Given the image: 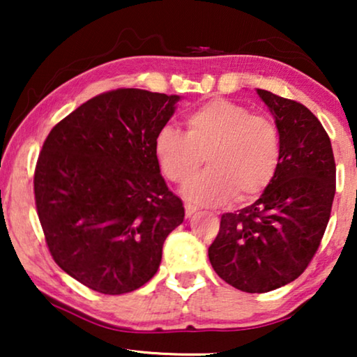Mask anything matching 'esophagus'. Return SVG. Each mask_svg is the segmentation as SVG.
<instances>
[{"label":"esophagus","instance_id":"1","mask_svg":"<svg viewBox=\"0 0 357 357\" xmlns=\"http://www.w3.org/2000/svg\"><path fill=\"white\" fill-rule=\"evenodd\" d=\"M197 211H198L197 206H193V204H190V203H185V216L192 218Z\"/></svg>","mask_w":357,"mask_h":357}]
</instances>
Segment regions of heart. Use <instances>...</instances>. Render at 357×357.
I'll return each mask as SVG.
<instances>
[{
	"instance_id": "obj_1",
	"label": "heart",
	"mask_w": 357,
	"mask_h": 357,
	"mask_svg": "<svg viewBox=\"0 0 357 357\" xmlns=\"http://www.w3.org/2000/svg\"><path fill=\"white\" fill-rule=\"evenodd\" d=\"M281 133L276 121L253 115L227 99H213L185 115V133L164 126L154 139V154L164 177L183 183L204 160L208 169L185 185L195 203L216 206L236 195L245 203L265 192L281 164Z\"/></svg>"
}]
</instances>
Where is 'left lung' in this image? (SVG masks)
Listing matches in <instances>:
<instances>
[{
  "instance_id": "8db88e82",
  "label": "left lung",
  "mask_w": 357,
  "mask_h": 357,
  "mask_svg": "<svg viewBox=\"0 0 357 357\" xmlns=\"http://www.w3.org/2000/svg\"><path fill=\"white\" fill-rule=\"evenodd\" d=\"M257 94L275 115L282 153L278 174L252 206L221 216L208 248L221 278L243 292H268L299 278L319 250L336 192L328 135L301 102Z\"/></svg>"
}]
</instances>
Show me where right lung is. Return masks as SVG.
<instances>
[{
  "label": "right lung",
  "mask_w": 357,
  "mask_h": 357,
  "mask_svg": "<svg viewBox=\"0 0 357 357\" xmlns=\"http://www.w3.org/2000/svg\"><path fill=\"white\" fill-rule=\"evenodd\" d=\"M178 96L107 91L53 126L33 172L48 252L100 294H125L155 275L183 203L165 185L154 139Z\"/></svg>",
  "instance_id": "1"
}]
</instances>
